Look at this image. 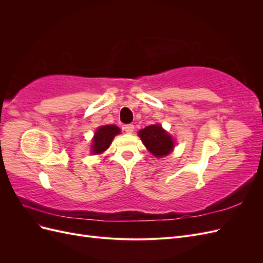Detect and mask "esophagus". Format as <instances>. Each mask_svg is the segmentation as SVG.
<instances>
[{
  "instance_id": "34e87169",
  "label": "esophagus",
  "mask_w": 263,
  "mask_h": 263,
  "mask_svg": "<svg viewBox=\"0 0 263 263\" xmlns=\"http://www.w3.org/2000/svg\"><path fill=\"white\" fill-rule=\"evenodd\" d=\"M123 128H124V130H125L127 134H132V133L134 132L135 127H134L133 124H127V125H125V126L123 127Z\"/></svg>"
}]
</instances>
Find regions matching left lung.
I'll return each instance as SVG.
<instances>
[{
  "label": "left lung",
  "instance_id": "8db88e82",
  "mask_svg": "<svg viewBox=\"0 0 263 263\" xmlns=\"http://www.w3.org/2000/svg\"><path fill=\"white\" fill-rule=\"evenodd\" d=\"M138 135L147 149L156 157L169 155L173 149L172 137L166 134L159 124L147 126L146 128L141 129Z\"/></svg>",
  "mask_w": 263,
  "mask_h": 263
}]
</instances>
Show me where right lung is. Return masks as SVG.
Returning <instances> with one entry per match:
<instances>
[{"mask_svg": "<svg viewBox=\"0 0 263 263\" xmlns=\"http://www.w3.org/2000/svg\"><path fill=\"white\" fill-rule=\"evenodd\" d=\"M119 132H121V129L115 125H106L100 127L97 133L94 134L92 145L93 154L98 155L105 151L109 147L113 138L117 134H119Z\"/></svg>", "mask_w": 263, "mask_h": 263, "instance_id": "obj_1", "label": "right lung"}]
</instances>
